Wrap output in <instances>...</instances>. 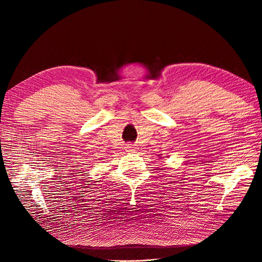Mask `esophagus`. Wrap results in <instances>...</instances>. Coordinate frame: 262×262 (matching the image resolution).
<instances>
[{
  "mask_svg": "<svg viewBox=\"0 0 262 262\" xmlns=\"http://www.w3.org/2000/svg\"><path fill=\"white\" fill-rule=\"evenodd\" d=\"M124 148H125V150L126 152H136V146H134L133 144H125V146H124Z\"/></svg>",
  "mask_w": 262,
  "mask_h": 262,
  "instance_id": "1",
  "label": "esophagus"
}]
</instances>
